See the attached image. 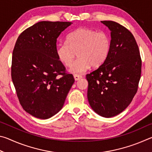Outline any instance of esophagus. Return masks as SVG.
Returning a JSON list of instances; mask_svg holds the SVG:
<instances>
[{
    "mask_svg": "<svg viewBox=\"0 0 152 152\" xmlns=\"http://www.w3.org/2000/svg\"><path fill=\"white\" fill-rule=\"evenodd\" d=\"M74 79H75L76 81H78V80H79L80 79L82 78V76L78 75V74H74Z\"/></svg>",
    "mask_w": 152,
    "mask_h": 152,
    "instance_id": "esophagus-1",
    "label": "esophagus"
}]
</instances>
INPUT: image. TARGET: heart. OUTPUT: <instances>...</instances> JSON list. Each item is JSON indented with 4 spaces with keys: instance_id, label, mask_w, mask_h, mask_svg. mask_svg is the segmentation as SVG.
<instances>
[{
    "instance_id": "1",
    "label": "heart",
    "mask_w": 152,
    "mask_h": 152,
    "mask_svg": "<svg viewBox=\"0 0 152 152\" xmlns=\"http://www.w3.org/2000/svg\"><path fill=\"white\" fill-rule=\"evenodd\" d=\"M110 47V39L106 32L80 27L67 36L66 42L59 43L56 53L61 63L72 66L70 72L82 74L91 66H101L107 58ZM77 53L79 58L73 64Z\"/></svg>"
}]
</instances>
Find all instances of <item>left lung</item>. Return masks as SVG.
<instances>
[{
	"label": "left lung",
	"mask_w": 152,
	"mask_h": 152,
	"mask_svg": "<svg viewBox=\"0 0 152 152\" xmlns=\"http://www.w3.org/2000/svg\"><path fill=\"white\" fill-rule=\"evenodd\" d=\"M110 31L109 55L99 68L86 75L88 102L100 116L119 115L134 97L141 78L138 45L129 31L111 20H102Z\"/></svg>",
	"instance_id": "left-lung-1"
}]
</instances>
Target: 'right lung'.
<instances>
[{"label": "right lung", "mask_w": 152, "mask_h": 152, "mask_svg": "<svg viewBox=\"0 0 152 152\" xmlns=\"http://www.w3.org/2000/svg\"><path fill=\"white\" fill-rule=\"evenodd\" d=\"M71 24L37 23L20 33L15 43L12 80L23 109L36 118L47 119L57 114L74 82L56 53L57 38Z\"/></svg>", "instance_id": "obj_1"}]
</instances>
